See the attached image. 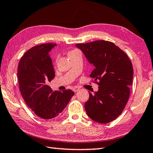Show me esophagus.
Returning <instances> with one entry per match:
<instances>
[{"label": "esophagus", "instance_id": "obj_1", "mask_svg": "<svg viewBox=\"0 0 153 153\" xmlns=\"http://www.w3.org/2000/svg\"><path fill=\"white\" fill-rule=\"evenodd\" d=\"M79 90V88H77V87H74L73 88V91H74V92H76V91H78Z\"/></svg>", "mask_w": 153, "mask_h": 153}]
</instances>
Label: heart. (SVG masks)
<instances>
[{
	"instance_id": "1",
	"label": "heart",
	"mask_w": 153,
	"mask_h": 153,
	"mask_svg": "<svg viewBox=\"0 0 153 153\" xmlns=\"http://www.w3.org/2000/svg\"><path fill=\"white\" fill-rule=\"evenodd\" d=\"M76 51H78V50H72V51H71V52H69V53H71V52H76Z\"/></svg>"
}]
</instances>
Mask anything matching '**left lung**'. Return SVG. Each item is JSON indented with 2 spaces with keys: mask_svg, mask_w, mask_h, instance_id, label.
<instances>
[{
  "mask_svg": "<svg viewBox=\"0 0 153 153\" xmlns=\"http://www.w3.org/2000/svg\"><path fill=\"white\" fill-rule=\"evenodd\" d=\"M76 46L94 65L90 76L99 86L94 94L89 93L84 104L88 116L97 123H110L122 113L130 97L134 74L131 61L119 47L106 40L77 44Z\"/></svg>",
  "mask_w": 153,
  "mask_h": 153,
  "instance_id": "1",
  "label": "left lung"
}]
</instances>
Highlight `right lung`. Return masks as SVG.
<instances>
[{
    "instance_id": "add662e5",
    "label": "right lung",
    "mask_w": 153,
    "mask_h": 153,
    "mask_svg": "<svg viewBox=\"0 0 153 153\" xmlns=\"http://www.w3.org/2000/svg\"><path fill=\"white\" fill-rule=\"evenodd\" d=\"M56 44L32 47L19 61L18 69L20 91L27 106L43 119H52L62 113L74 96L71 90L53 91L48 83L55 77L49 52Z\"/></svg>"
}]
</instances>
